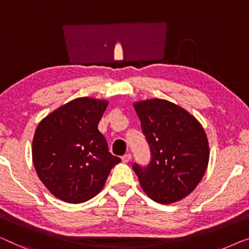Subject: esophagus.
Listing matches in <instances>:
<instances>
[{
	"mask_svg": "<svg viewBox=\"0 0 249 249\" xmlns=\"http://www.w3.org/2000/svg\"><path fill=\"white\" fill-rule=\"evenodd\" d=\"M131 153H126V155L122 157V161H123V162H128V161L131 160Z\"/></svg>",
	"mask_w": 249,
	"mask_h": 249,
	"instance_id": "1",
	"label": "esophagus"
}]
</instances>
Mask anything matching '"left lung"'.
Returning a JSON list of instances; mask_svg holds the SVG:
<instances>
[{
  "label": "left lung",
  "instance_id": "1",
  "mask_svg": "<svg viewBox=\"0 0 249 249\" xmlns=\"http://www.w3.org/2000/svg\"><path fill=\"white\" fill-rule=\"evenodd\" d=\"M134 108L151 152L146 167L133 164L142 190L161 204L179 201L195 190L208 168L204 128L193 115L168 100L138 101Z\"/></svg>",
  "mask_w": 249,
  "mask_h": 249
}]
</instances>
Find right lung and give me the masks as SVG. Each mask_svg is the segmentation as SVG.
Listing matches in <instances>:
<instances>
[{
    "instance_id": "right-lung-1",
    "label": "right lung",
    "mask_w": 249,
    "mask_h": 249,
    "mask_svg": "<svg viewBox=\"0 0 249 249\" xmlns=\"http://www.w3.org/2000/svg\"><path fill=\"white\" fill-rule=\"evenodd\" d=\"M108 101L76 98L47 115L33 140L35 169L52 194L68 203H82L103 190L121 159L108 151L98 124Z\"/></svg>"
}]
</instances>
